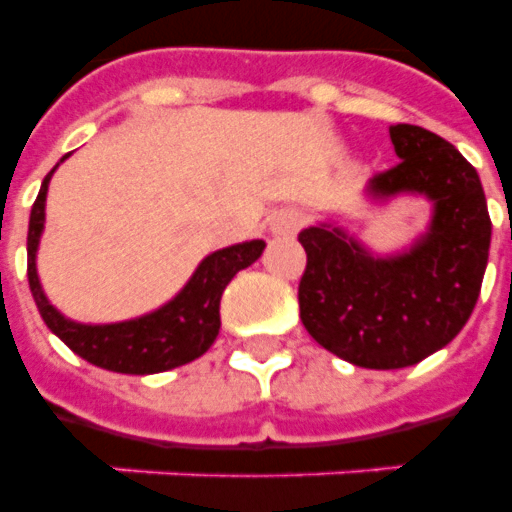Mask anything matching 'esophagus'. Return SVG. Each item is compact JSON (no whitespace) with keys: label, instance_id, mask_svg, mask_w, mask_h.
I'll use <instances>...</instances> for the list:
<instances>
[{"label":"esophagus","instance_id":"1","mask_svg":"<svg viewBox=\"0 0 512 512\" xmlns=\"http://www.w3.org/2000/svg\"><path fill=\"white\" fill-rule=\"evenodd\" d=\"M300 225H303V215L297 209H279V212H273L268 217V231L276 239H281V236H295L300 231Z\"/></svg>","mask_w":512,"mask_h":512}]
</instances>
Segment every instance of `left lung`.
<instances>
[{
  "label": "left lung",
  "mask_w": 512,
  "mask_h": 512,
  "mask_svg": "<svg viewBox=\"0 0 512 512\" xmlns=\"http://www.w3.org/2000/svg\"><path fill=\"white\" fill-rule=\"evenodd\" d=\"M401 162L374 175L364 199L385 207L398 196L430 204L428 228L401 252L377 255L335 220L300 231L308 265L300 319L329 353L364 369H404L460 335L476 308L492 220L481 177L465 156L414 124H393Z\"/></svg>",
  "instance_id": "1"
}]
</instances>
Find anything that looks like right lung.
<instances>
[{
    "mask_svg": "<svg viewBox=\"0 0 512 512\" xmlns=\"http://www.w3.org/2000/svg\"><path fill=\"white\" fill-rule=\"evenodd\" d=\"M58 164L42 180L39 196L31 207L26 244L28 287H31L34 303L42 313L47 329L66 342L76 356H82L84 361H90L100 369L119 374L167 372V369H175V366L204 356L220 332V297H223L228 281L263 255L265 241H241V244L209 252L196 265L191 279L185 281V287L151 313L127 321H111V324H84V321L68 319L47 300L42 281H39V271H36V252H39V241L44 233L47 188H50L52 172L58 170Z\"/></svg>",
    "mask_w": 512,
    "mask_h": 512,
    "instance_id": "right-lung-1",
    "label": "right lung"
}]
</instances>
